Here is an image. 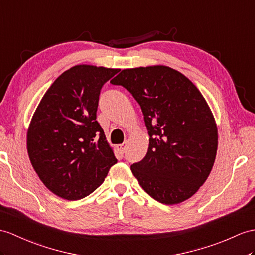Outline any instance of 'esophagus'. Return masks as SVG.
Returning <instances> with one entry per match:
<instances>
[{
  "mask_svg": "<svg viewBox=\"0 0 255 255\" xmlns=\"http://www.w3.org/2000/svg\"><path fill=\"white\" fill-rule=\"evenodd\" d=\"M127 145H128L127 141L123 142V144H121V145H118L117 146L118 147V150H119L121 153H124V151H126V149H127Z\"/></svg>",
  "mask_w": 255,
  "mask_h": 255,
  "instance_id": "esophagus-1",
  "label": "esophagus"
}]
</instances>
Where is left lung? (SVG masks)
I'll return each mask as SVG.
<instances>
[{
    "mask_svg": "<svg viewBox=\"0 0 255 255\" xmlns=\"http://www.w3.org/2000/svg\"><path fill=\"white\" fill-rule=\"evenodd\" d=\"M141 108L149 135L145 158L131 165L153 199L176 204L207 181L217 150V128L206 99L183 73L166 66L122 70L110 81Z\"/></svg>",
    "mask_w": 255,
    "mask_h": 255,
    "instance_id": "1",
    "label": "left lung"
}]
</instances>
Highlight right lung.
I'll return each mask as SVG.
<instances>
[{
    "mask_svg": "<svg viewBox=\"0 0 255 255\" xmlns=\"http://www.w3.org/2000/svg\"><path fill=\"white\" fill-rule=\"evenodd\" d=\"M119 69L77 65L54 81L27 133L28 154L46 187L66 200L92 194L117 163L96 121L103 85Z\"/></svg>",
    "mask_w": 255,
    "mask_h": 255,
    "instance_id": "add662e5",
    "label": "right lung"
}]
</instances>
